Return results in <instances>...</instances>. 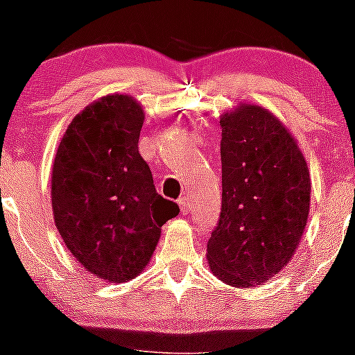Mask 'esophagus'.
<instances>
[{
  "label": "esophagus",
  "instance_id": "34e87169",
  "mask_svg": "<svg viewBox=\"0 0 355 355\" xmlns=\"http://www.w3.org/2000/svg\"><path fill=\"white\" fill-rule=\"evenodd\" d=\"M178 206H180L182 213H187L189 209H191V206H189L187 198H180V199H178Z\"/></svg>",
  "mask_w": 355,
  "mask_h": 355
}]
</instances>
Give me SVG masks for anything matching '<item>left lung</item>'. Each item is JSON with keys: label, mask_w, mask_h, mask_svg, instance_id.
<instances>
[{"label": "left lung", "mask_w": 355, "mask_h": 355, "mask_svg": "<svg viewBox=\"0 0 355 355\" xmlns=\"http://www.w3.org/2000/svg\"><path fill=\"white\" fill-rule=\"evenodd\" d=\"M222 211L208 241L209 270L254 288L293 258L311 209V173L297 139L269 109L241 102L220 116Z\"/></svg>", "instance_id": "1"}]
</instances>
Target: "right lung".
<instances>
[{
    "instance_id": "1",
    "label": "right lung",
    "mask_w": 355,
    "mask_h": 355,
    "mask_svg": "<svg viewBox=\"0 0 355 355\" xmlns=\"http://www.w3.org/2000/svg\"><path fill=\"white\" fill-rule=\"evenodd\" d=\"M146 112L132 95L86 105L65 130L51 168L58 234L81 267L107 283L146 270L178 205L159 196L139 154Z\"/></svg>"
}]
</instances>
